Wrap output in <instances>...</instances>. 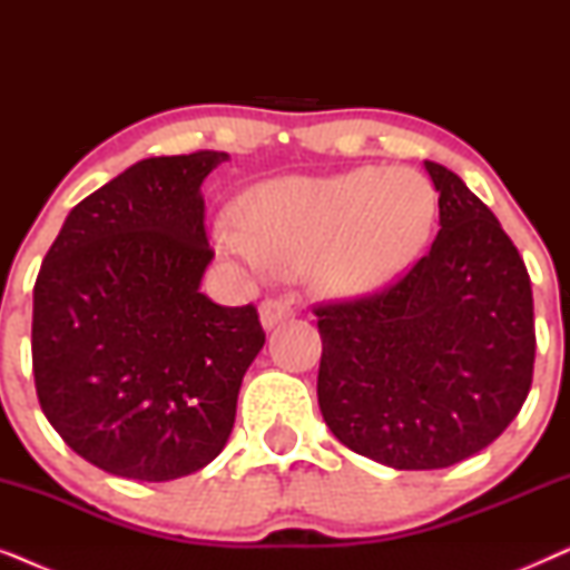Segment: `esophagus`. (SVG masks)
Returning a JSON list of instances; mask_svg holds the SVG:
<instances>
[{
	"label": "esophagus",
	"mask_w": 570,
	"mask_h": 570,
	"mask_svg": "<svg viewBox=\"0 0 570 570\" xmlns=\"http://www.w3.org/2000/svg\"><path fill=\"white\" fill-rule=\"evenodd\" d=\"M293 314H295L293 306L285 301L267 298V301H262V306H259V318H262L264 330H272V326H277L279 322H287V318H293Z\"/></svg>",
	"instance_id": "1"
}]
</instances>
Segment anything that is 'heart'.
Segmentation results:
<instances>
[{
  "label": "heart",
  "mask_w": 570,
  "mask_h": 570,
  "mask_svg": "<svg viewBox=\"0 0 570 570\" xmlns=\"http://www.w3.org/2000/svg\"><path fill=\"white\" fill-rule=\"evenodd\" d=\"M435 191L415 170L363 166L283 176L248 189L236 220L215 225L225 256L262 272L306 264L318 291L357 298L400 277L431 238Z\"/></svg>",
  "instance_id": "heart-1"
}]
</instances>
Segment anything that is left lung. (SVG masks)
I'll return each instance as SVG.
<instances>
[{"label": "left lung", "mask_w": 570, "mask_h": 570, "mask_svg": "<svg viewBox=\"0 0 570 570\" xmlns=\"http://www.w3.org/2000/svg\"><path fill=\"white\" fill-rule=\"evenodd\" d=\"M425 170L439 191L431 252L384 293L314 311L324 423L394 470H441L490 446L534 371L524 259L454 170Z\"/></svg>", "instance_id": "obj_1"}]
</instances>
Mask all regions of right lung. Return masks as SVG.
<instances>
[{
    "label": "right lung",
    "instance_id": "add662e5",
    "mask_svg": "<svg viewBox=\"0 0 570 570\" xmlns=\"http://www.w3.org/2000/svg\"><path fill=\"white\" fill-rule=\"evenodd\" d=\"M228 153L147 158L67 215L33 287V376L69 449L129 480L207 466L264 345L259 314L199 291L202 181Z\"/></svg>",
    "mask_w": 570,
    "mask_h": 570
}]
</instances>
